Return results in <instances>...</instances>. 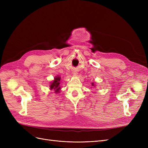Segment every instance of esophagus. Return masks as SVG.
<instances>
[{
  "label": "esophagus",
  "mask_w": 148,
  "mask_h": 148,
  "mask_svg": "<svg viewBox=\"0 0 148 148\" xmlns=\"http://www.w3.org/2000/svg\"><path fill=\"white\" fill-rule=\"evenodd\" d=\"M73 72H74V73H75V72H76V71H73Z\"/></svg>",
  "instance_id": "1"
}]
</instances>
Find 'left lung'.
<instances>
[{"instance_id": "8db88e82", "label": "left lung", "mask_w": 148, "mask_h": 148, "mask_svg": "<svg viewBox=\"0 0 148 148\" xmlns=\"http://www.w3.org/2000/svg\"><path fill=\"white\" fill-rule=\"evenodd\" d=\"M91 85H92V86H94V87H95L96 86V84L94 83H91Z\"/></svg>"}]
</instances>
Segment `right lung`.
Returning a JSON list of instances; mask_svg holds the SVG:
<instances>
[{"label": "right lung", "mask_w": 148, "mask_h": 148, "mask_svg": "<svg viewBox=\"0 0 148 148\" xmlns=\"http://www.w3.org/2000/svg\"><path fill=\"white\" fill-rule=\"evenodd\" d=\"M60 79L61 77L60 76L57 75L56 77H54V79L52 80V82H50V84H49V89L51 90H53L54 91V93L57 94V93H60L61 91V86H60Z\"/></svg>", "instance_id": "1"}]
</instances>
